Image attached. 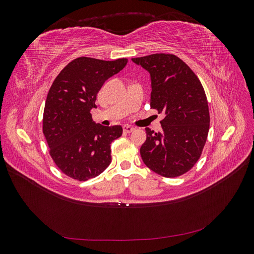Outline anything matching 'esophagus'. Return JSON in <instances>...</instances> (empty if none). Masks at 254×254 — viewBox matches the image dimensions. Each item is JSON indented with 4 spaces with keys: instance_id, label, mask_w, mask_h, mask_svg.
<instances>
[{
    "instance_id": "esophagus-1",
    "label": "esophagus",
    "mask_w": 254,
    "mask_h": 254,
    "mask_svg": "<svg viewBox=\"0 0 254 254\" xmlns=\"http://www.w3.org/2000/svg\"><path fill=\"white\" fill-rule=\"evenodd\" d=\"M134 129H135L134 127L130 126V125H124V127H123V130H124V132H126V133H130V132H132Z\"/></svg>"
}]
</instances>
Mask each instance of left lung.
<instances>
[{
  "label": "left lung",
  "instance_id": "obj_1",
  "mask_svg": "<svg viewBox=\"0 0 254 254\" xmlns=\"http://www.w3.org/2000/svg\"><path fill=\"white\" fill-rule=\"evenodd\" d=\"M131 60L150 74V107L164 114L160 132L145 129L147 137L140 149L143 162L166 178L181 176L200 158L209 132V106L202 84L172 54Z\"/></svg>",
  "mask_w": 254,
  "mask_h": 254
}]
</instances>
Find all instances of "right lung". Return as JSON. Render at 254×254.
Returning <instances> with one entry per match:
<instances>
[{"label":"right lung","instance_id":"add662e5","mask_svg":"<svg viewBox=\"0 0 254 254\" xmlns=\"http://www.w3.org/2000/svg\"><path fill=\"white\" fill-rule=\"evenodd\" d=\"M128 59L106 61L79 57L54 80L45 102L43 133L59 170L79 181L102 174L111 163L110 144L123 133L120 125L103 126L92 120L98 91Z\"/></svg>","mask_w":254,"mask_h":254}]
</instances>
